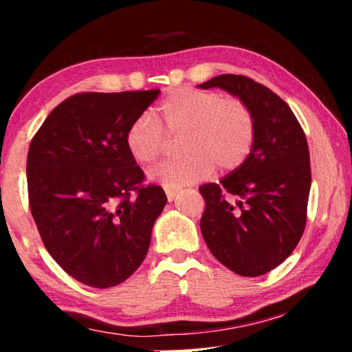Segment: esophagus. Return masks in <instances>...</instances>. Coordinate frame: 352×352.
<instances>
[{"label":"esophagus","mask_w":352,"mask_h":352,"mask_svg":"<svg viewBox=\"0 0 352 352\" xmlns=\"http://www.w3.org/2000/svg\"><path fill=\"white\" fill-rule=\"evenodd\" d=\"M177 192H179V189H165V194H166V199H168V201H173L176 199V195H177Z\"/></svg>","instance_id":"34e87169"}]
</instances>
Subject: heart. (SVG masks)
<instances>
[{
    "label": "heart",
    "instance_id": "obj_1",
    "mask_svg": "<svg viewBox=\"0 0 352 352\" xmlns=\"http://www.w3.org/2000/svg\"><path fill=\"white\" fill-rule=\"evenodd\" d=\"M160 122L144 113L129 124L126 147L141 165L162 155L168 136H181L184 157L153 168L148 177L168 189L195 184L214 171L230 173L247 160L254 142V117L239 98H223L213 91L181 88L162 100ZM164 127L162 129L161 126Z\"/></svg>",
    "mask_w": 352,
    "mask_h": 352
}]
</instances>
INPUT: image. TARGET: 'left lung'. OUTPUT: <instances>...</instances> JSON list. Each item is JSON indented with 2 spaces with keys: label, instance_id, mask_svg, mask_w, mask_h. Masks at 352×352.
I'll return each mask as SVG.
<instances>
[{
  "label": "left lung",
  "instance_id": "obj_1",
  "mask_svg": "<svg viewBox=\"0 0 352 352\" xmlns=\"http://www.w3.org/2000/svg\"><path fill=\"white\" fill-rule=\"evenodd\" d=\"M242 99L254 117V142L242 166L219 184L200 187V229L221 264L258 277L282 264L300 242L311 190L309 148L295 113L276 93L243 75H219L199 85Z\"/></svg>",
  "mask_w": 352,
  "mask_h": 352
}]
</instances>
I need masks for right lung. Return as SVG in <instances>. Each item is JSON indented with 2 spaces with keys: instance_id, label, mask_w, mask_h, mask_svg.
I'll list each match as a JSON object with an SVG mask.
<instances>
[{
  "instance_id": "add662e5",
  "label": "right lung",
  "mask_w": 352,
  "mask_h": 352,
  "mask_svg": "<svg viewBox=\"0 0 352 352\" xmlns=\"http://www.w3.org/2000/svg\"><path fill=\"white\" fill-rule=\"evenodd\" d=\"M158 94L160 89L75 94L47 115L32 139V216L54 261L85 285H118L148 252L166 195L162 187L142 184L126 131Z\"/></svg>"
}]
</instances>
